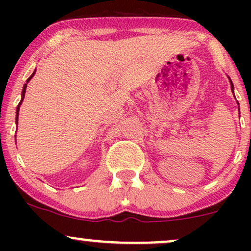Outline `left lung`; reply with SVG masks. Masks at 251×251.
Here are the masks:
<instances>
[{
	"label": "left lung",
	"mask_w": 251,
	"mask_h": 251,
	"mask_svg": "<svg viewBox=\"0 0 251 251\" xmlns=\"http://www.w3.org/2000/svg\"><path fill=\"white\" fill-rule=\"evenodd\" d=\"M229 80H230V79H229ZM230 83H231V91L234 92V85H232V81H231V80H230ZM238 108H240V107H238Z\"/></svg>",
	"instance_id": "obj_1"
}]
</instances>
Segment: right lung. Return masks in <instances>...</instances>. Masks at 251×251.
<instances>
[{"instance_id":"1","label":"right lung","mask_w":251,"mask_h":251,"mask_svg":"<svg viewBox=\"0 0 251 251\" xmlns=\"http://www.w3.org/2000/svg\"><path fill=\"white\" fill-rule=\"evenodd\" d=\"M35 72H36V71H34V73L31 74V75H30L29 77H28V79H27V82L25 83V86H24V89H22V98H21V101H20V103H19V105H17V107H16V125H17V119H19V111H20V106H21L22 101H24L25 93V88H27V83L30 81V79H31V77L34 76V74H35Z\"/></svg>"}]
</instances>
